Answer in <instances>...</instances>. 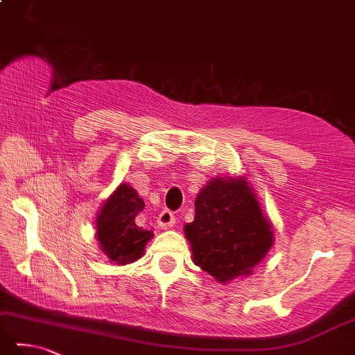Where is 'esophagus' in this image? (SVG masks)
I'll list each match as a JSON object with an SVG mask.
<instances>
[{"label": "esophagus", "mask_w": 355, "mask_h": 355, "mask_svg": "<svg viewBox=\"0 0 355 355\" xmlns=\"http://www.w3.org/2000/svg\"><path fill=\"white\" fill-rule=\"evenodd\" d=\"M175 224H176V218L170 210H164L159 215L157 225L160 227V229H171V227Z\"/></svg>", "instance_id": "obj_1"}]
</instances>
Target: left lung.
<instances>
[{"label":"left lung","mask_w":355,"mask_h":355,"mask_svg":"<svg viewBox=\"0 0 355 355\" xmlns=\"http://www.w3.org/2000/svg\"><path fill=\"white\" fill-rule=\"evenodd\" d=\"M193 263L220 284L252 275L275 243L269 216L243 176L210 179L195 200V220L184 225Z\"/></svg>","instance_id":"1"}]
</instances>
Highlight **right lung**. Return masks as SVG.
Segmentation results:
<instances>
[{
	"label": "right lung",
	"instance_id": "right-lung-1",
	"mask_svg": "<svg viewBox=\"0 0 355 355\" xmlns=\"http://www.w3.org/2000/svg\"><path fill=\"white\" fill-rule=\"evenodd\" d=\"M144 207V199L130 184H120L103 200L96 216V238L111 264L125 266L144 257L145 245L155 236L136 224Z\"/></svg>",
	"mask_w": 355,
	"mask_h": 355
}]
</instances>
